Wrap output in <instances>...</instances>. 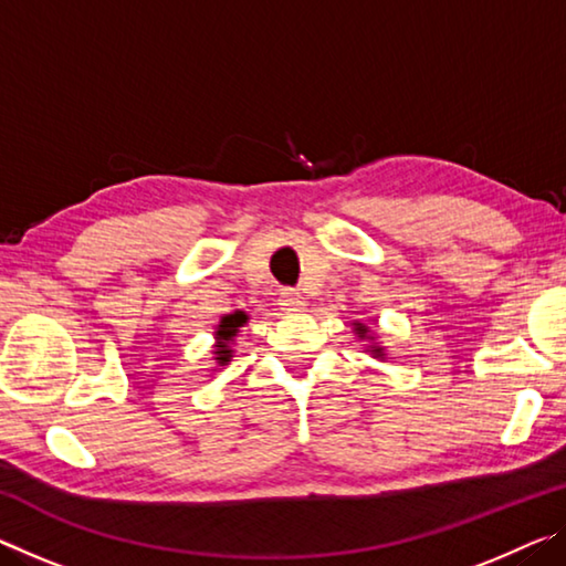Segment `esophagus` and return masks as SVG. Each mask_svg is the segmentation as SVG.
I'll list each match as a JSON object with an SVG mask.
<instances>
[{"mask_svg": "<svg viewBox=\"0 0 566 566\" xmlns=\"http://www.w3.org/2000/svg\"><path fill=\"white\" fill-rule=\"evenodd\" d=\"M280 304H282V310H286V312H302L304 310V296L296 290H284L282 296H280Z\"/></svg>", "mask_w": 566, "mask_h": 566, "instance_id": "esophagus-1", "label": "esophagus"}]
</instances>
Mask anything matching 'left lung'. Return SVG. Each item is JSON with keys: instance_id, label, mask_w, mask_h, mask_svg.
Listing matches in <instances>:
<instances>
[{"instance_id": "left-lung-1", "label": "left lung", "mask_w": 566, "mask_h": 566, "mask_svg": "<svg viewBox=\"0 0 566 566\" xmlns=\"http://www.w3.org/2000/svg\"><path fill=\"white\" fill-rule=\"evenodd\" d=\"M354 332L359 334V339H371V342H375V337H371V334H369L367 324L357 322V324H354ZM369 352L375 354V359H385V347H379V344H369Z\"/></svg>"}]
</instances>
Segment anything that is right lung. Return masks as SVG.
<instances>
[{"label": "right lung", "instance_id": "add662e5", "mask_svg": "<svg viewBox=\"0 0 566 566\" xmlns=\"http://www.w3.org/2000/svg\"><path fill=\"white\" fill-rule=\"evenodd\" d=\"M247 314L244 312H234V314H224L222 317V322L217 324V332H214V339H217V344H214V359H217V364L219 367H224V364H229L232 361V354H234V349H232V342H234V337H237V332H239V327H244L247 324Z\"/></svg>", "mask_w": 566, "mask_h": 566}]
</instances>
